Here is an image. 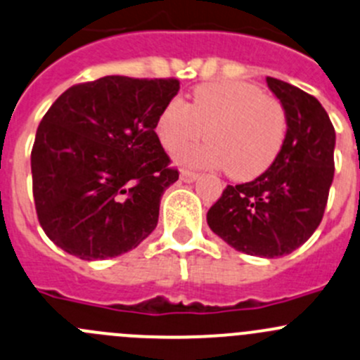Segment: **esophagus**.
<instances>
[{"label":"esophagus","instance_id":"obj_1","mask_svg":"<svg viewBox=\"0 0 360 360\" xmlns=\"http://www.w3.org/2000/svg\"><path fill=\"white\" fill-rule=\"evenodd\" d=\"M197 177H198L197 172H191V170H181V181H184V183H193Z\"/></svg>","mask_w":360,"mask_h":360}]
</instances>
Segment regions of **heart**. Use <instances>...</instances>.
I'll return each mask as SVG.
<instances>
[{
    "instance_id": "obj_1",
    "label": "heart",
    "mask_w": 360,
    "mask_h": 360,
    "mask_svg": "<svg viewBox=\"0 0 360 360\" xmlns=\"http://www.w3.org/2000/svg\"><path fill=\"white\" fill-rule=\"evenodd\" d=\"M211 141L179 153L188 165L226 167L237 181L257 179L280 156L287 139V112L278 100L243 80L200 84L188 105L172 98L162 107L155 130L167 151L204 137Z\"/></svg>"
}]
</instances>
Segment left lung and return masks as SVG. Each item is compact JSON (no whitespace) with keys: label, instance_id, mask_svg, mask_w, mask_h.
I'll list each match as a JSON object with an SVG mask.
<instances>
[{"label":"left lung","instance_id":"8db88e82","mask_svg":"<svg viewBox=\"0 0 360 360\" xmlns=\"http://www.w3.org/2000/svg\"><path fill=\"white\" fill-rule=\"evenodd\" d=\"M267 86L287 112L283 149L255 181L229 184L207 211V223L237 251L274 258L304 244L322 221L334 177L336 131L315 96L273 77Z\"/></svg>","mask_w":360,"mask_h":360}]
</instances>
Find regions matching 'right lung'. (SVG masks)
Instances as JSON below:
<instances>
[{"label": "right lung", "instance_id": "1", "mask_svg": "<svg viewBox=\"0 0 360 360\" xmlns=\"http://www.w3.org/2000/svg\"><path fill=\"white\" fill-rule=\"evenodd\" d=\"M179 80L107 75L68 87L45 112L31 149L33 197L49 239L82 260L137 248L179 179L155 131Z\"/></svg>", "mask_w": 360, "mask_h": 360}]
</instances>
